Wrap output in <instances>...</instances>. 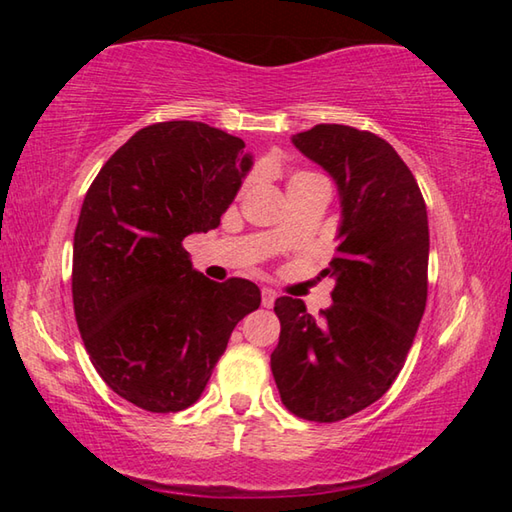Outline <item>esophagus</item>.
<instances>
[{
    "label": "esophagus",
    "mask_w": 512,
    "mask_h": 512,
    "mask_svg": "<svg viewBox=\"0 0 512 512\" xmlns=\"http://www.w3.org/2000/svg\"><path fill=\"white\" fill-rule=\"evenodd\" d=\"M275 298H277V293L273 289H262V305L266 309H271L275 305Z\"/></svg>",
    "instance_id": "obj_1"
}]
</instances>
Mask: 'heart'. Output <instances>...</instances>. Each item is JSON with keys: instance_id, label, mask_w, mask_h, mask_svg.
Segmentation results:
<instances>
[{"instance_id": "obj_1", "label": "heart", "mask_w": 512, "mask_h": 512, "mask_svg": "<svg viewBox=\"0 0 512 512\" xmlns=\"http://www.w3.org/2000/svg\"><path fill=\"white\" fill-rule=\"evenodd\" d=\"M309 180H320V176H318V173H314V171H296L289 178V187L300 185V183H309Z\"/></svg>"}]
</instances>
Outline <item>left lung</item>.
I'll list each match as a JSON object with an SVG mask.
<instances>
[{
  "mask_svg": "<svg viewBox=\"0 0 512 512\" xmlns=\"http://www.w3.org/2000/svg\"><path fill=\"white\" fill-rule=\"evenodd\" d=\"M293 144L339 185L341 244L323 271L334 289L318 320L302 300H275L282 329L271 370L293 415L339 422L377 402L411 350L427 305V205L411 169L375 133L318 124Z\"/></svg>",
  "mask_w": 512,
  "mask_h": 512,
  "instance_id": "1",
  "label": "left lung"
}]
</instances>
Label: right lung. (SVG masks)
Instances as JSON below:
<instances>
[{"mask_svg": "<svg viewBox=\"0 0 512 512\" xmlns=\"http://www.w3.org/2000/svg\"><path fill=\"white\" fill-rule=\"evenodd\" d=\"M201 121H160L110 155L74 232L76 325L101 379L135 406L176 413L201 397L232 329L262 302L250 280H207L183 239L221 223L250 155Z\"/></svg>", "mask_w": 512, "mask_h": 512, "instance_id": "obj_1", "label": "right lung"}]
</instances>
